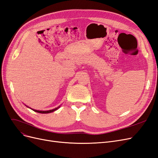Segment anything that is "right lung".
<instances>
[{
    "mask_svg": "<svg viewBox=\"0 0 158 158\" xmlns=\"http://www.w3.org/2000/svg\"><path fill=\"white\" fill-rule=\"evenodd\" d=\"M25 106H26V105H25ZM26 107H27V106H26ZM60 107V106H59L58 107L55 108V109H51V110H48V111H40V110H35V109H31V108H30V107H29L30 109H32L33 111H34L35 112H37V113H52V112H53V111H56V110L58 109Z\"/></svg>",
    "mask_w": 158,
    "mask_h": 158,
    "instance_id": "1",
    "label": "right lung"
}]
</instances>
